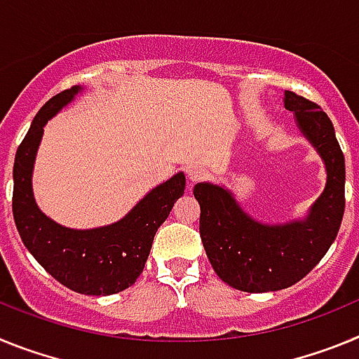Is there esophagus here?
<instances>
[{"mask_svg":"<svg viewBox=\"0 0 359 359\" xmlns=\"http://www.w3.org/2000/svg\"><path fill=\"white\" fill-rule=\"evenodd\" d=\"M187 176H189L190 183L201 182V180H205V177H207V170L203 169V167H190L189 172H187Z\"/></svg>","mask_w":359,"mask_h":359,"instance_id":"obj_1","label":"esophagus"}]
</instances>
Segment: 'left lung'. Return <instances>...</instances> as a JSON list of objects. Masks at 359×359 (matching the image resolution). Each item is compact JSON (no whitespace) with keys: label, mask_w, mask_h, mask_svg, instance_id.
I'll list each match as a JSON object with an SVG mask.
<instances>
[{"label":"left lung","mask_w":359,"mask_h":359,"mask_svg":"<svg viewBox=\"0 0 359 359\" xmlns=\"http://www.w3.org/2000/svg\"><path fill=\"white\" fill-rule=\"evenodd\" d=\"M284 107L293 111L297 128L322 158L325 189L306 217L287 223H261L246 214L230 190L198 183L201 207L199 233L208 261L228 286L246 293H266L302 280L327 253L345 210V158L329 116L307 98L286 91Z\"/></svg>","instance_id":"left-lung-1"}]
</instances>
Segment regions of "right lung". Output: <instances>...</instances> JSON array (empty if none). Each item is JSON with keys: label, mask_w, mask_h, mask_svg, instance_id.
I'll use <instances>...</instances> for the list:
<instances>
[{"label": "right lung", "mask_w": 359, "mask_h": 359, "mask_svg": "<svg viewBox=\"0 0 359 359\" xmlns=\"http://www.w3.org/2000/svg\"><path fill=\"white\" fill-rule=\"evenodd\" d=\"M81 86L55 95L32 120L14 160L12 212L28 252L55 280L82 294H115L128 290L144 271L158 228L185 192V174L177 172L147 192L116 223L75 230L43 214L32 189V172L44 126L81 93Z\"/></svg>", "instance_id": "1"}]
</instances>
